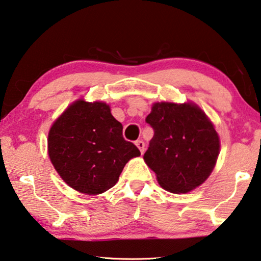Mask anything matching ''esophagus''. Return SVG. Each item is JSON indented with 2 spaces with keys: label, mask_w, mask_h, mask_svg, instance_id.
Here are the masks:
<instances>
[{
  "label": "esophagus",
  "mask_w": 261,
  "mask_h": 261,
  "mask_svg": "<svg viewBox=\"0 0 261 261\" xmlns=\"http://www.w3.org/2000/svg\"><path fill=\"white\" fill-rule=\"evenodd\" d=\"M135 144H136V146H137V147H139V150L141 151V153H143V152H144V147H145L144 142H143V141H141V140H139V141H136V142H135Z\"/></svg>",
  "instance_id": "1"
}]
</instances>
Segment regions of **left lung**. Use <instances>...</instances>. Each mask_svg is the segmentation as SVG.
Returning a JSON list of instances; mask_svg holds the SVG:
<instances>
[{
  "label": "left lung",
  "instance_id": "left-lung-1",
  "mask_svg": "<svg viewBox=\"0 0 261 261\" xmlns=\"http://www.w3.org/2000/svg\"><path fill=\"white\" fill-rule=\"evenodd\" d=\"M145 121L154 130L144 161L161 188L188 193L208 178L219 154L213 122L194 103L156 102Z\"/></svg>",
  "mask_w": 261,
  "mask_h": 261
}]
</instances>
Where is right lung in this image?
I'll list each match as a JSON object with an SVG mask.
<instances>
[{
  "label": "right lung",
  "mask_w": 261,
  "mask_h": 261,
  "mask_svg": "<svg viewBox=\"0 0 261 261\" xmlns=\"http://www.w3.org/2000/svg\"><path fill=\"white\" fill-rule=\"evenodd\" d=\"M48 156L66 183L81 193L101 194L114 186L125 165L141 155L122 137V125L105 102L78 100L54 121Z\"/></svg>",
  "instance_id": "obj_1"
}]
</instances>
